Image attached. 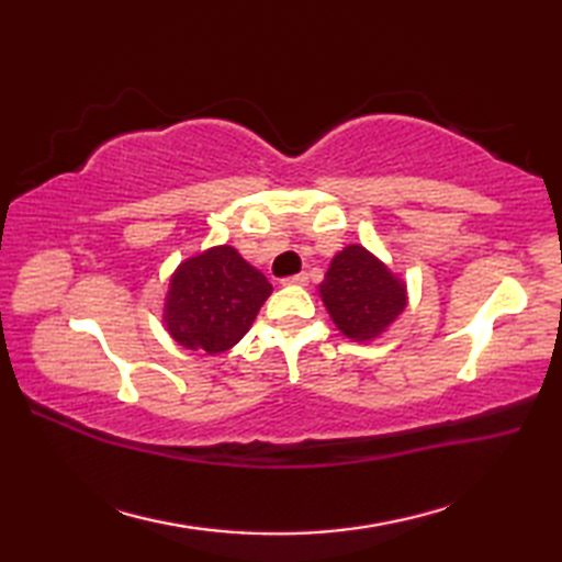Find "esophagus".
<instances>
[{"instance_id":"34e87169","label":"esophagus","mask_w":562,"mask_h":562,"mask_svg":"<svg viewBox=\"0 0 562 562\" xmlns=\"http://www.w3.org/2000/svg\"><path fill=\"white\" fill-rule=\"evenodd\" d=\"M308 282V274L300 272V274H292V278H284L282 284H306Z\"/></svg>"}]
</instances>
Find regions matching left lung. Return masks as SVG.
I'll list each match as a JSON object with an SVG mask.
<instances>
[{
	"label": "left lung",
	"instance_id": "left-lung-1",
	"mask_svg": "<svg viewBox=\"0 0 562 562\" xmlns=\"http://www.w3.org/2000/svg\"><path fill=\"white\" fill-rule=\"evenodd\" d=\"M324 306L345 338L369 342L396 321L408 294L405 282L364 246H345L318 284Z\"/></svg>",
	"mask_w": 562,
	"mask_h": 562
}]
</instances>
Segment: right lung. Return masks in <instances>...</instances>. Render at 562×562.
<instances>
[{
    "label": "right lung",
    "instance_id": "right-lung-1",
    "mask_svg": "<svg viewBox=\"0 0 562 562\" xmlns=\"http://www.w3.org/2000/svg\"><path fill=\"white\" fill-rule=\"evenodd\" d=\"M272 292L266 274L232 246H214L183 260L171 274L164 324L188 350L217 355L241 340Z\"/></svg>",
    "mask_w": 562,
    "mask_h": 562
}]
</instances>
